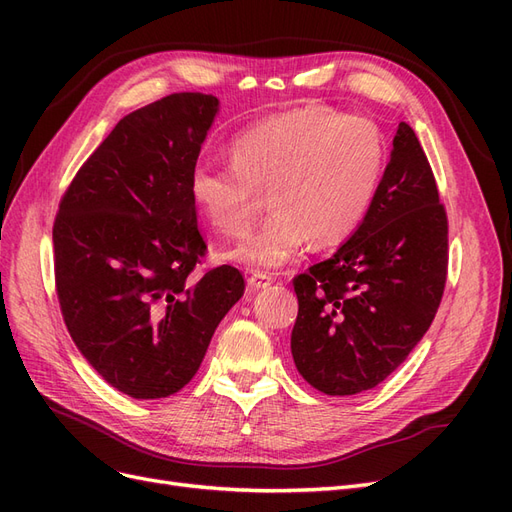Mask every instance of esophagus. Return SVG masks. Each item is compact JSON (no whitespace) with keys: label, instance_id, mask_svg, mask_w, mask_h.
Masks as SVG:
<instances>
[{"label":"esophagus","instance_id":"esophagus-1","mask_svg":"<svg viewBox=\"0 0 512 512\" xmlns=\"http://www.w3.org/2000/svg\"><path fill=\"white\" fill-rule=\"evenodd\" d=\"M271 284H273V280L267 273H252L250 277H247V286H250L252 290H265Z\"/></svg>","mask_w":512,"mask_h":512}]
</instances>
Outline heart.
<instances>
[{
	"label": "heart",
	"mask_w": 512,
	"mask_h": 512,
	"mask_svg": "<svg viewBox=\"0 0 512 512\" xmlns=\"http://www.w3.org/2000/svg\"><path fill=\"white\" fill-rule=\"evenodd\" d=\"M386 166L374 121L307 104L269 115L230 141V162L198 160L188 177L192 205L224 237L252 224L260 192L273 213L228 258L275 269L305 243L339 245L365 220Z\"/></svg>",
	"instance_id": "obj_1"
}]
</instances>
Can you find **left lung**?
<instances>
[{
	"label": "left lung",
	"instance_id": "1",
	"mask_svg": "<svg viewBox=\"0 0 512 512\" xmlns=\"http://www.w3.org/2000/svg\"><path fill=\"white\" fill-rule=\"evenodd\" d=\"M448 220L425 151L406 121L363 224L292 280L299 299L290 350L324 395L374 389L406 361L446 284Z\"/></svg>",
	"mask_w": 512,
	"mask_h": 512
}]
</instances>
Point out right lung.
I'll list each match as a JSON object with an SVG mask.
<instances>
[{
    "instance_id": "obj_1",
    "label": "right lung",
    "mask_w": 512,
    "mask_h": 512,
    "mask_svg": "<svg viewBox=\"0 0 512 512\" xmlns=\"http://www.w3.org/2000/svg\"><path fill=\"white\" fill-rule=\"evenodd\" d=\"M183 91L123 117L61 196L55 290L70 337L134 399L181 391L245 290L235 267L194 277L207 252L188 177L218 115Z\"/></svg>"
}]
</instances>
